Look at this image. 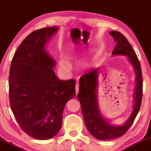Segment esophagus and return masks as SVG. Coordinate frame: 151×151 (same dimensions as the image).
I'll use <instances>...</instances> for the list:
<instances>
[{
	"label": "esophagus",
	"mask_w": 151,
	"mask_h": 151,
	"mask_svg": "<svg viewBox=\"0 0 151 151\" xmlns=\"http://www.w3.org/2000/svg\"><path fill=\"white\" fill-rule=\"evenodd\" d=\"M75 89H76V93H78V92H79V84L78 83H77L76 84V86H75Z\"/></svg>",
	"instance_id": "1"
}]
</instances>
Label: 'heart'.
<instances>
[{
  "mask_svg": "<svg viewBox=\"0 0 151 151\" xmlns=\"http://www.w3.org/2000/svg\"><path fill=\"white\" fill-rule=\"evenodd\" d=\"M60 66H61V67H64V68H65V67H66V65L65 63H64V62H60ZM81 67H82L83 69L86 68V67L89 66V63H88L87 62H81Z\"/></svg>",
  "mask_w": 151,
  "mask_h": 151,
  "instance_id": "b5f03b06",
  "label": "heart"
}]
</instances>
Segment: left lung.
Listing matches in <instances>:
<instances>
[{
  "mask_svg": "<svg viewBox=\"0 0 151 151\" xmlns=\"http://www.w3.org/2000/svg\"><path fill=\"white\" fill-rule=\"evenodd\" d=\"M116 42L112 56H126L135 72V86L133 90V110L128 119L121 125H112L107 121L100 111L98 101L99 77L101 67L84 74L79 80L77 98L81 104L84 122L89 132L99 140H109L124 135L132 125L139 111L143 93V79L141 64L136 54L127 39L118 31L109 32Z\"/></svg>",
  "mask_w": 151,
  "mask_h": 151,
  "instance_id": "obj_1",
  "label": "left lung"
}]
</instances>
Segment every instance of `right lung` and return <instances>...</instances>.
<instances>
[{
	"mask_svg": "<svg viewBox=\"0 0 151 151\" xmlns=\"http://www.w3.org/2000/svg\"><path fill=\"white\" fill-rule=\"evenodd\" d=\"M58 30V26H52L30 33L18 47L10 65V108L21 129L38 140L58 134L66 103L76 94V81L58 79L53 70L56 61L46 50Z\"/></svg>",
	"mask_w": 151,
	"mask_h": 151,
	"instance_id": "1",
	"label": "right lung"
}]
</instances>
